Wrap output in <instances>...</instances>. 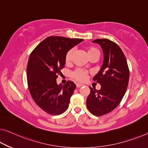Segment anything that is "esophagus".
<instances>
[{"mask_svg": "<svg viewBox=\"0 0 148 148\" xmlns=\"http://www.w3.org/2000/svg\"><path fill=\"white\" fill-rule=\"evenodd\" d=\"M83 84H79V83H78V84H76V87L77 88H80V87H82V86H83Z\"/></svg>", "mask_w": 148, "mask_h": 148, "instance_id": "esophagus-1", "label": "esophagus"}]
</instances>
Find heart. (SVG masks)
Masks as SVG:
<instances>
[{
    "instance_id": "heart-1",
    "label": "heart",
    "mask_w": 148,
    "mask_h": 148,
    "mask_svg": "<svg viewBox=\"0 0 148 148\" xmlns=\"http://www.w3.org/2000/svg\"><path fill=\"white\" fill-rule=\"evenodd\" d=\"M86 52L89 58L95 56H99L98 50H97L96 48L92 47V46L86 48ZM73 54H74L73 49H70L66 52V56H65V63L66 64H70L71 63L72 56H73ZM88 74V72L87 70L81 69V68H77V69H76L74 71L72 72L71 77L76 81L83 82L86 79Z\"/></svg>"
}]
</instances>
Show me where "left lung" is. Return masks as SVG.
<instances>
[{"instance_id":"1","label":"left lung","mask_w":148,"mask_h":148,"mask_svg":"<svg viewBox=\"0 0 148 148\" xmlns=\"http://www.w3.org/2000/svg\"><path fill=\"white\" fill-rule=\"evenodd\" d=\"M103 52L100 71L93 80L101 85L100 90L90 87L86 106L91 114L101 116L108 114L119 105L126 92L130 71L125 56L119 46L108 39H96Z\"/></svg>"}]
</instances>
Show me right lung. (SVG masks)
<instances>
[{"mask_svg": "<svg viewBox=\"0 0 148 148\" xmlns=\"http://www.w3.org/2000/svg\"><path fill=\"white\" fill-rule=\"evenodd\" d=\"M83 39L49 36L33 50L27 64V82L30 95L43 111L60 115L67 110L76 84L68 81L64 85L56 82L64 67L66 52Z\"/></svg>", "mask_w": 148, "mask_h": 148, "instance_id": "add662e5", "label": "right lung"}]
</instances>
